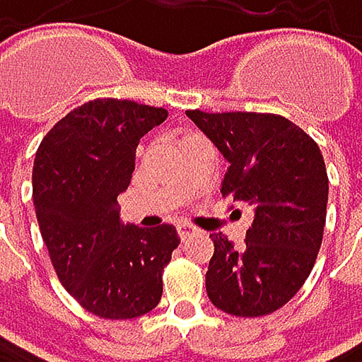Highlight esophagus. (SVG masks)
Segmentation results:
<instances>
[{"mask_svg": "<svg viewBox=\"0 0 362 362\" xmlns=\"http://www.w3.org/2000/svg\"><path fill=\"white\" fill-rule=\"evenodd\" d=\"M177 230H179V238H181V240H187V238H192V235L198 233V228L192 226L189 222H179V224H177Z\"/></svg>", "mask_w": 362, "mask_h": 362, "instance_id": "esophagus-1", "label": "esophagus"}]
</instances>
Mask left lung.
Masks as SVG:
<instances>
[{
    "label": "left lung",
    "instance_id": "1",
    "mask_svg": "<svg viewBox=\"0 0 362 362\" xmlns=\"http://www.w3.org/2000/svg\"><path fill=\"white\" fill-rule=\"evenodd\" d=\"M226 157L222 196L252 207L242 248L211 233L207 296L228 315L261 317L285 306L315 265L328 203L317 142L279 114L185 112Z\"/></svg>",
    "mask_w": 362,
    "mask_h": 362
}]
</instances>
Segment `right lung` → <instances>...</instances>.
Returning a JSON list of instances; mask_svg holds the SVG:
<instances>
[{"label":"right lung","instance_id":"right-lung-1","mask_svg":"<svg viewBox=\"0 0 362 362\" xmlns=\"http://www.w3.org/2000/svg\"><path fill=\"white\" fill-rule=\"evenodd\" d=\"M166 118L164 107L95 99L53 124L36 151L32 196L53 269L86 311L105 320L155 309L181 242L173 224H120L116 207L140 138Z\"/></svg>","mask_w":362,"mask_h":362}]
</instances>
